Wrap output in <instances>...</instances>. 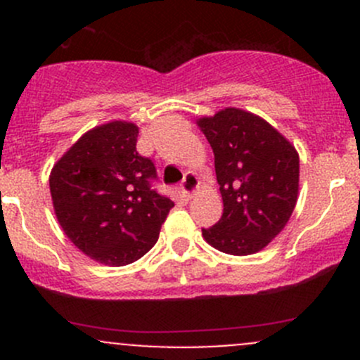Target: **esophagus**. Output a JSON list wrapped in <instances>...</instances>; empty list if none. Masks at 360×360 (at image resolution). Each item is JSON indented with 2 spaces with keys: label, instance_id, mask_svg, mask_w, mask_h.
Returning <instances> with one entry per match:
<instances>
[{
  "label": "esophagus",
  "instance_id": "34e87169",
  "mask_svg": "<svg viewBox=\"0 0 360 360\" xmlns=\"http://www.w3.org/2000/svg\"><path fill=\"white\" fill-rule=\"evenodd\" d=\"M198 188H200V181H198V177L195 176L193 172H188L186 176H184L183 183H181V190H183L184 193L191 198L193 195H197Z\"/></svg>",
  "mask_w": 360,
  "mask_h": 360
}]
</instances>
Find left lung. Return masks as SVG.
I'll list each match as a JSON object with an SVG mask.
<instances>
[{"instance_id": "1", "label": "left lung", "mask_w": 360, "mask_h": 360, "mask_svg": "<svg viewBox=\"0 0 360 360\" xmlns=\"http://www.w3.org/2000/svg\"><path fill=\"white\" fill-rule=\"evenodd\" d=\"M214 151L223 216L202 230L214 249L249 256L266 248L288 224L300 191L296 148L254 112L224 108L197 120Z\"/></svg>"}]
</instances>
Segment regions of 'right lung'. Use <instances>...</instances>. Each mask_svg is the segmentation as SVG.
Here are the masks:
<instances>
[{
    "label": "right lung",
    "mask_w": 360,
    "mask_h": 360,
    "mask_svg": "<svg viewBox=\"0 0 360 360\" xmlns=\"http://www.w3.org/2000/svg\"><path fill=\"white\" fill-rule=\"evenodd\" d=\"M139 127L115 122L94 127L63 155L50 172L57 221L69 240L90 259L125 266L158 240L170 198L151 190L153 162L137 153Z\"/></svg>",
    "instance_id": "1"
}]
</instances>
